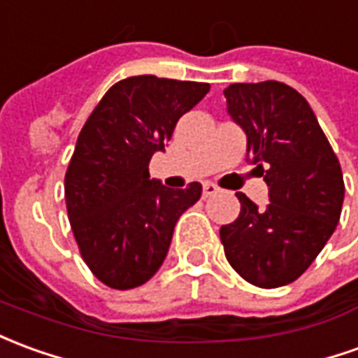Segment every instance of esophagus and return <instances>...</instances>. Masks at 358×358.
<instances>
[{
  "label": "esophagus",
  "mask_w": 358,
  "mask_h": 358,
  "mask_svg": "<svg viewBox=\"0 0 358 358\" xmlns=\"http://www.w3.org/2000/svg\"><path fill=\"white\" fill-rule=\"evenodd\" d=\"M219 194V186H215L213 182H205L203 184V197H211Z\"/></svg>",
  "instance_id": "34e87169"
}]
</instances>
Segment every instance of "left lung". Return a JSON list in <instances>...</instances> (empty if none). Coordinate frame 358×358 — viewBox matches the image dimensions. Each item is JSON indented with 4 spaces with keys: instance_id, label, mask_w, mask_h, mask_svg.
<instances>
[{
    "instance_id": "8db88e82",
    "label": "left lung",
    "mask_w": 358,
    "mask_h": 358,
    "mask_svg": "<svg viewBox=\"0 0 358 358\" xmlns=\"http://www.w3.org/2000/svg\"><path fill=\"white\" fill-rule=\"evenodd\" d=\"M227 112L246 134V157L264 176L269 203L238 192V219L221 227L224 256L248 283L275 289L299 279L336 231L341 166L306 99L279 81L224 89Z\"/></svg>"
}]
</instances>
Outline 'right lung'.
Here are the masks:
<instances>
[{
	"instance_id": "1",
	"label": "right lung",
	"mask_w": 358,
	"mask_h": 358,
	"mask_svg": "<svg viewBox=\"0 0 358 358\" xmlns=\"http://www.w3.org/2000/svg\"><path fill=\"white\" fill-rule=\"evenodd\" d=\"M207 92L209 83L127 77L110 87L77 137L67 215L85 264L112 289H134L159 271L180 215L201 197L199 182L172 189L149 178V161Z\"/></svg>"
}]
</instances>
